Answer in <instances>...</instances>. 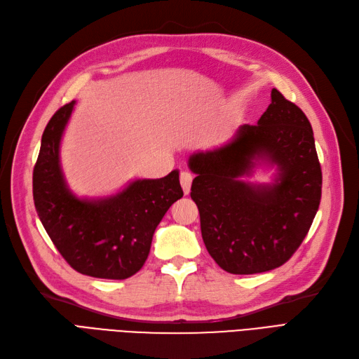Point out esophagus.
Returning <instances> with one entry per match:
<instances>
[{"mask_svg": "<svg viewBox=\"0 0 359 359\" xmlns=\"http://www.w3.org/2000/svg\"><path fill=\"white\" fill-rule=\"evenodd\" d=\"M180 181H181V187L184 190V194H189L190 193V187H191V181H193L191 173L182 172L181 177H180Z\"/></svg>", "mask_w": 359, "mask_h": 359, "instance_id": "obj_1", "label": "esophagus"}]
</instances>
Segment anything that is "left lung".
Returning <instances> with one entry per match:
<instances>
[{
    "instance_id": "8db88e82",
    "label": "left lung",
    "mask_w": 359,
    "mask_h": 359,
    "mask_svg": "<svg viewBox=\"0 0 359 359\" xmlns=\"http://www.w3.org/2000/svg\"><path fill=\"white\" fill-rule=\"evenodd\" d=\"M274 168L271 183H250L256 168ZM191 199L206 250L231 274L283 265L306 238L320 203L322 170L310 121L273 88L257 126L238 127L229 142L189 158Z\"/></svg>"
}]
</instances>
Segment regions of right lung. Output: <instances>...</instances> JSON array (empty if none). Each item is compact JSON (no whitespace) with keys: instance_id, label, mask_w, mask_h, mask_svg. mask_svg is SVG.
<instances>
[{"instance_id":"add662e5","label":"right lung","mask_w":359,"mask_h":359,"mask_svg":"<svg viewBox=\"0 0 359 359\" xmlns=\"http://www.w3.org/2000/svg\"><path fill=\"white\" fill-rule=\"evenodd\" d=\"M76 102L50 118L32 172L39 219L67 264L95 278L124 280L144 266L156 227L182 198L180 172L158 180H133L111 196L79 198L61 168L60 148Z\"/></svg>"}]
</instances>
